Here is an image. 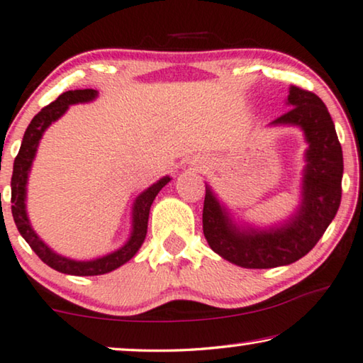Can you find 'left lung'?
I'll return each instance as SVG.
<instances>
[{
  "instance_id": "obj_1",
  "label": "left lung",
  "mask_w": 363,
  "mask_h": 363,
  "mask_svg": "<svg viewBox=\"0 0 363 363\" xmlns=\"http://www.w3.org/2000/svg\"><path fill=\"white\" fill-rule=\"evenodd\" d=\"M286 103L290 111L272 125H298L309 145L296 213L278 228L239 229L206 186L204 238L216 254L244 269L290 265L306 255L333 223L342 196V147L328 108L321 98L298 86H290Z\"/></svg>"
}]
</instances>
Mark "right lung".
I'll list each match as a JSON object with an SVG mask.
<instances>
[{"mask_svg": "<svg viewBox=\"0 0 363 363\" xmlns=\"http://www.w3.org/2000/svg\"><path fill=\"white\" fill-rule=\"evenodd\" d=\"M98 96L96 90L86 88V90H72L62 93L55 101H52L49 106L42 108L40 111L35 114L30 121V124L26 129L23 144H21L19 154L14 159L13 167V177H11V211L13 218L18 228L19 234L26 239V242L30 245L39 259L54 269L57 272L67 273V275H77V277H91V275H104V273L116 270L118 267L124 265L133 257L138 254V250L143 245L145 234H147V223H149V213L150 206L159 191L164 188L167 183L170 182V177L160 178L159 182L147 188L135 198L134 208H133V233L128 242H125L121 249L111 252V254L99 257L94 260H72L68 257H62L55 254L54 250L42 240L33 225L29 223L28 213H26V191H28V178L30 167H33V160L38 152L39 140L42 139V134L49 128L52 123H55L60 116H64L65 111L70 104L77 103H88L93 101Z\"/></svg>", "mask_w": 363, "mask_h": 363, "instance_id": "right-lung-1", "label": "right lung"}]
</instances>
